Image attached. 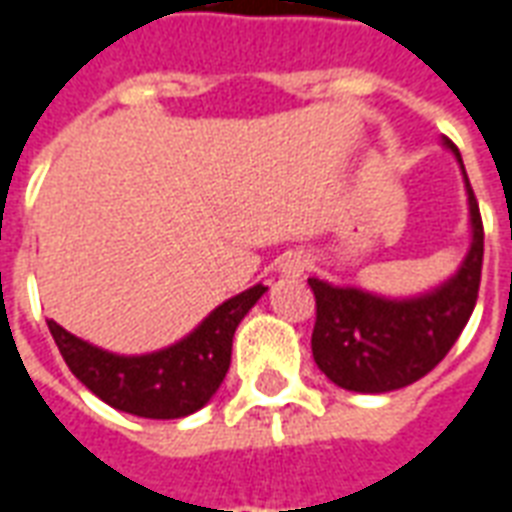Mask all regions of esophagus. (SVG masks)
I'll return each mask as SVG.
<instances>
[{
  "mask_svg": "<svg viewBox=\"0 0 512 512\" xmlns=\"http://www.w3.org/2000/svg\"><path fill=\"white\" fill-rule=\"evenodd\" d=\"M308 264H311V261H308L305 253H286L281 259V264H278V272H281L283 278H300L302 272L308 270Z\"/></svg>",
  "mask_w": 512,
  "mask_h": 512,
  "instance_id": "1",
  "label": "esophagus"
}]
</instances>
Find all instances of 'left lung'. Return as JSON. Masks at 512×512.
Instances as JSON below:
<instances>
[{
  "label": "left lung",
  "mask_w": 512,
  "mask_h": 512,
  "mask_svg": "<svg viewBox=\"0 0 512 512\" xmlns=\"http://www.w3.org/2000/svg\"><path fill=\"white\" fill-rule=\"evenodd\" d=\"M442 147L458 160L469 207V248L450 278L412 297H387L360 286L308 278L316 297L313 360L343 390L379 395L423 379L445 360L475 311L483 220L461 152L450 138H442Z\"/></svg>",
  "instance_id": "obj_1"
}]
</instances>
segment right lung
Here are the masks:
<instances>
[{"instance_id":"1","label":"right lung","mask_w":512,"mask_h":512,"mask_svg":"<svg viewBox=\"0 0 512 512\" xmlns=\"http://www.w3.org/2000/svg\"><path fill=\"white\" fill-rule=\"evenodd\" d=\"M267 292L256 283L245 292L220 302L185 338L158 352L117 354L67 333L54 319L48 330L78 382L119 412L177 420L199 412L218 393L231 363V338L245 313Z\"/></svg>"}]
</instances>
